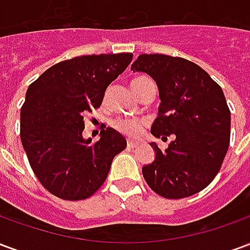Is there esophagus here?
I'll return each mask as SVG.
<instances>
[{"instance_id": "esophagus-1", "label": "esophagus", "mask_w": 250, "mask_h": 250, "mask_svg": "<svg viewBox=\"0 0 250 250\" xmlns=\"http://www.w3.org/2000/svg\"><path fill=\"white\" fill-rule=\"evenodd\" d=\"M139 145V142H136V141H128L127 142V147L128 148H134V147H136Z\"/></svg>"}]
</instances>
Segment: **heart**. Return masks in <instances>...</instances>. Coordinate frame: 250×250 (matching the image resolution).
<instances>
[{
    "label": "heart",
    "instance_id": "heart-1",
    "mask_svg": "<svg viewBox=\"0 0 250 250\" xmlns=\"http://www.w3.org/2000/svg\"><path fill=\"white\" fill-rule=\"evenodd\" d=\"M141 79H145V77H136L134 80H141ZM143 125L145 123L142 120L132 119V118H120V119H116L114 122V128L125 136L138 138L143 130Z\"/></svg>",
    "mask_w": 250,
    "mask_h": 250
}]
</instances>
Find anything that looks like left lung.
<instances>
[{"label": "left lung", "instance_id": "8db88e82", "mask_svg": "<svg viewBox=\"0 0 250 250\" xmlns=\"http://www.w3.org/2000/svg\"><path fill=\"white\" fill-rule=\"evenodd\" d=\"M157 83L161 105L155 138L173 135L166 150L150 143L155 159L142 167L147 185L168 199L190 197L214 179L230 142V111L209 73L182 57L141 55L131 65Z\"/></svg>", "mask_w": 250, "mask_h": 250}]
</instances>
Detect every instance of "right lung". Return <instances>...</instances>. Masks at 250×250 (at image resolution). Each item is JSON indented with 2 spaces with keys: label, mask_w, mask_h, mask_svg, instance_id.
<instances>
[{
  "label": "right lung",
  "mask_w": 250,
  "mask_h": 250,
  "mask_svg": "<svg viewBox=\"0 0 250 250\" xmlns=\"http://www.w3.org/2000/svg\"><path fill=\"white\" fill-rule=\"evenodd\" d=\"M132 60V53L73 57L46 69L25 95L21 142L44 188L62 199L91 197L104 184L115 155L127 146L111 127L100 139H84V116L99 108L104 92Z\"/></svg>",
  "instance_id": "obj_1"
}]
</instances>
